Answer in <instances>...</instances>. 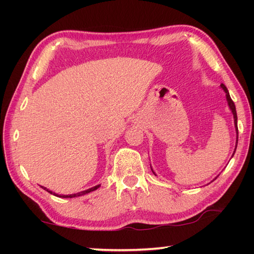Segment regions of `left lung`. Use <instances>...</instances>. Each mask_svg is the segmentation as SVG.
<instances>
[{
	"label": "left lung",
	"instance_id": "1",
	"mask_svg": "<svg viewBox=\"0 0 254 254\" xmlns=\"http://www.w3.org/2000/svg\"><path fill=\"white\" fill-rule=\"evenodd\" d=\"M221 87H222L223 91L225 92V96H226L227 105H229L230 110H231V112H232V114H233V119H234V127H235V131H236V144H235L234 152H233V154H232V157H233V156H234V153H235V150H236V145H238V137H239V131H238V115H236L235 105H234L233 101H232V98H231V96H230V93H229V91H227L226 86H225L224 84H221ZM151 170H152V168H151ZM152 173H153L154 175H156V173H154L153 170H152ZM215 179H216V178H215Z\"/></svg>",
	"mask_w": 254,
	"mask_h": 254
}]
</instances>
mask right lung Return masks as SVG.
Listing matches in <instances>:
<instances>
[{
    "instance_id": "right-lung-1",
    "label": "right lung",
    "mask_w": 254,
    "mask_h": 254,
    "mask_svg": "<svg viewBox=\"0 0 254 254\" xmlns=\"http://www.w3.org/2000/svg\"><path fill=\"white\" fill-rule=\"evenodd\" d=\"M100 186H101V185H96V186H94V187H92V188H88V189H86V190L79 191V192H76V194H70V195H58V194H56V192H53V191H51V190H49L48 188H46V187H44V186H41V187L44 188L45 190H47V191H48V192H50V194H53V195L57 196V197H62V198H74V197L83 196V195L88 194V192H91V191L96 190L97 188H100Z\"/></svg>"
}]
</instances>
